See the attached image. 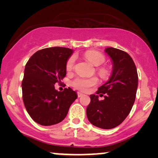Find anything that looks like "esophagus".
I'll return each mask as SVG.
<instances>
[{
  "instance_id": "1",
  "label": "esophagus",
  "mask_w": 158,
  "mask_h": 158,
  "mask_svg": "<svg viewBox=\"0 0 158 158\" xmlns=\"http://www.w3.org/2000/svg\"><path fill=\"white\" fill-rule=\"evenodd\" d=\"M77 97H79V98H80V97H81L82 96H83V94L81 92H77Z\"/></svg>"
}]
</instances>
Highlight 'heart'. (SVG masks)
<instances>
[{"instance_id":"b5f03b06","label":"heart","mask_w":158,"mask_h":158,"mask_svg":"<svg viewBox=\"0 0 158 158\" xmlns=\"http://www.w3.org/2000/svg\"><path fill=\"white\" fill-rule=\"evenodd\" d=\"M84 57L88 61L95 66H100L103 64L106 61V57L100 52L96 50H88L84 53ZM75 64V57L72 55L68 58L66 62V70L68 72L72 71L74 69ZM98 74L103 79H106L110 75V70L106 66H100L97 68ZM98 83V79L96 77L91 78H84V77H77L72 81V85L77 89L87 91L90 88L96 85Z\"/></svg>"}]
</instances>
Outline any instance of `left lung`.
<instances>
[{"label":"left lung","mask_w":158,"mask_h":158,"mask_svg":"<svg viewBox=\"0 0 158 158\" xmlns=\"http://www.w3.org/2000/svg\"><path fill=\"white\" fill-rule=\"evenodd\" d=\"M105 51L113 61L111 76L98 88L96 95H90L86 114L93 125L110 129L122 124L131 111L137 94L138 75L128 53L113 47H107ZM98 94H105V99L98 100Z\"/></svg>","instance_id":"1"}]
</instances>
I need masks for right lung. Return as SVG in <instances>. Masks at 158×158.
<instances>
[{"label":"right lung","instance_id":"add662e5","mask_svg":"<svg viewBox=\"0 0 158 158\" xmlns=\"http://www.w3.org/2000/svg\"><path fill=\"white\" fill-rule=\"evenodd\" d=\"M73 54L66 47H49L36 52L28 60L21 87L25 108L32 119L42 126L61 122L77 98L69 87L57 91L55 84L66 75V62Z\"/></svg>","mask_w":158,"mask_h":158}]
</instances>
